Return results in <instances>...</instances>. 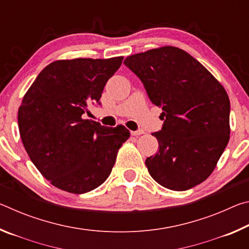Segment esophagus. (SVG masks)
Returning a JSON list of instances; mask_svg holds the SVG:
<instances>
[{"instance_id": "1", "label": "esophagus", "mask_w": 249, "mask_h": 249, "mask_svg": "<svg viewBox=\"0 0 249 249\" xmlns=\"http://www.w3.org/2000/svg\"><path fill=\"white\" fill-rule=\"evenodd\" d=\"M144 133V130L142 129H138V130H130V135H133V136H138V135H142Z\"/></svg>"}]
</instances>
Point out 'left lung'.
Here are the masks:
<instances>
[{"mask_svg": "<svg viewBox=\"0 0 249 249\" xmlns=\"http://www.w3.org/2000/svg\"><path fill=\"white\" fill-rule=\"evenodd\" d=\"M151 103L162 108V127L151 135L159 150L146 159L156 182L175 191L208 178L230 141V99L196 59L171 46L127 57Z\"/></svg>", "mask_w": 249, "mask_h": 249, "instance_id": "left-lung-1", "label": "left lung"}]
</instances>
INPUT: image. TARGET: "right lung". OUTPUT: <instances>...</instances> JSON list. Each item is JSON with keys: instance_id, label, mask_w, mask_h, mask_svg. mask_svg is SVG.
<instances>
[{"instance_id": "obj_1", "label": "right lung", "mask_w": 249, "mask_h": 249, "mask_svg": "<svg viewBox=\"0 0 249 249\" xmlns=\"http://www.w3.org/2000/svg\"><path fill=\"white\" fill-rule=\"evenodd\" d=\"M123 57L52 62L41 70L18 108L23 145L37 169L61 190L81 195L107 179L128 140L123 125L105 127L83 114L99 103Z\"/></svg>"}]
</instances>
